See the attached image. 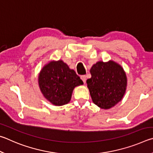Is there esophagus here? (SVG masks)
I'll return each instance as SVG.
<instances>
[{"label": "esophagus", "instance_id": "34e87169", "mask_svg": "<svg viewBox=\"0 0 153 153\" xmlns=\"http://www.w3.org/2000/svg\"><path fill=\"white\" fill-rule=\"evenodd\" d=\"M81 79H82V82H84V83H85V82H86L87 77H86V76H85V75H82V76H81Z\"/></svg>", "mask_w": 153, "mask_h": 153}]
</instances>
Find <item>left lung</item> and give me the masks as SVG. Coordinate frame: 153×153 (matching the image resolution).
Returning a JSON list of instances; mask_svg holds the SVG:
<instances>
[{
  "label": "left lung",
  "mask_w": 153,
  "mask_h": 153,
  "mask_svg": "<svg viewBox=\"0 0 153 153\" xmlns=\"http://www.w3.org/2000/svg\"><path fill=\"white\" fill-rule=\"evenodd\" d=\"M91 78L87 80L93 102L108 109L122 100L127 86L126 74L122 67L114 61L97 62L90 70Z\"/></svg>",
  "instance_id": "obj_1"
}]
</instances>
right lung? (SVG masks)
Segmentation results:
<instances>
[{"label":"right lung","instance_id":"1","mask_svg":"<svg viewBox=\"0 0 153 153\" xmlns=\"http://www.w3.org/2000/svg\"><path fill=\"white\" fill-rule=\"evenodd\" d=\"M38 83L45 98L56 106H61L71 101L72 91L83 82L74 70L62 60L52 61L40 71Z\"/></svg>","mask_w":153,"mask_h":153}]
</instances>
